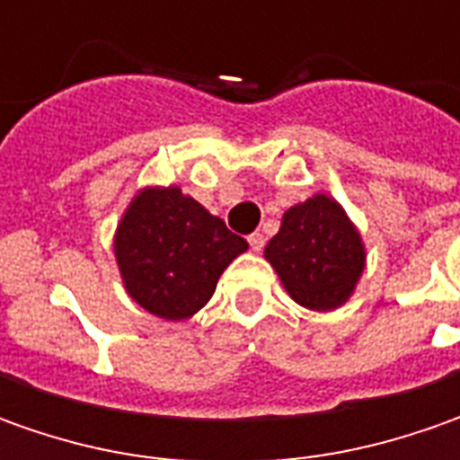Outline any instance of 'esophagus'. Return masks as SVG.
Wrapping results in <instances>:
<instances>
[{
    "label": "esophagus",
    "instance_id": "1",
    "mask_svg": "<svg viewBox=\"0 0 460 460\" xmlns=\"http://www.w3.org/2000/svg\"><path fill=\"white\" fill-rule=\"evenodd\" d=\"M248 243H251V248H253V251H261V248H263V243H266V238H263L261 233H253V235H248Z\"/></svg>",
    "mask_w": 460,
    "mask_h": 460
}]
</instances>
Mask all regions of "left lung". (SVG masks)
Wrapping results in <instances>:
<instances>
[{"label": "left lung", "mask_w": 460, "mask_h": 460, "mask_svg": "<svg viewBox=\"0 0 460 460\" xmlns=\"http://www.w3.org/2000/svg\"><path fill=\"white\" fill-rule=\"evenodd\" d=\"M266 258L302 307L335 309L350 296L363 271L358 230L325 194L292 207L266 245Z\"/></svg>", "instance_id": "left-lung-1"}]
</instances>
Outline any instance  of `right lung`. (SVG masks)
Here are the masks:
<instances>
[{
	"mask_svg": "<svg viewBox=\"0 0 460 460\" xmlns=\"http://www.w3.org/2000/svg\"><path fill=\"white\" fill-rule=\"evenodd\" d=\"M248 243L181 189H146L117 227L115 253L140 307L186 320L209 302L220 274Z\"/></svg>",
	"mask_w": 460,
	"mask_h": 460,
	"instance_id": "1",
	"label": "right lung"
}]
</instances>
